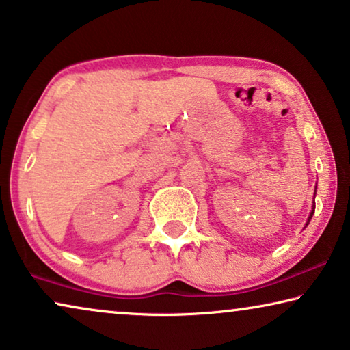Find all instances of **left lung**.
<instances>
[{
  "label": "left lung",
  "instance_id": "8db88e82",
  "mask_svg": "<svg viewBox=\"0 0 350 350\" xmlns=\"http://www.w3.org/2000/svg\"><path fill=\"white\" fill-rule=\"evenodd\" d=\"M312 212H314V207H312ZM312 212H311V215H310V218H308V223H310V220H311V217H312ZM308 223H306V225H308Z\"/></svg>",
  "mask_w": 350,
  "mask_h": 350
}]
</instances>
